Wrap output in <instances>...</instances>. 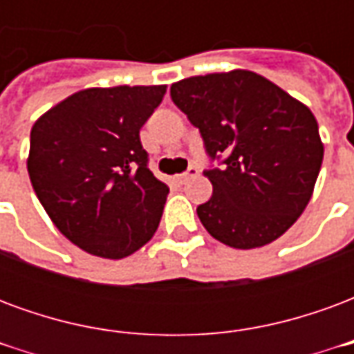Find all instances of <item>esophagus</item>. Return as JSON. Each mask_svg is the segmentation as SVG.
<instances>
[{"instance_id":"1","label":"esophagus","mask_w":354,"mask_h":354,"mask_svg":"<svg viewBox=\"0 0 354 354\" xmlns=\"http://www.w3.org/2000/svg\"><path fill=\"white\" fill-rule=\"evenodd\" d=\"M197 174H199V170L195 169V167H189L187 172H184V174H178V182H182V184H184V182H187L189 178L197 176Z\"/></svg>"}]
</instances>
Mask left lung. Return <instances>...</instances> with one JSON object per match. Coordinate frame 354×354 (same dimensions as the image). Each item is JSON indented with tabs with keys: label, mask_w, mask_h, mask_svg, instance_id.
Wrapping results in <instances>:
<instances>
[{
	"label": "left lung",
	"mask_w": 354,
	"mask_h": 354,
	"mask_svg": "<svg viewBox=\"0 0 354 354\" xmlns=\"http://www.w3.org/2000/svg\"><path fill=\"white\" fill-rule=\"evenodd\" d=\"M170 96L199 129L208 155L212 197L197 207L205 230L241 250L273 243L309 205L324 144L313 111L250 70L193 75Z\"/></svg>",
	"instance_id": "obj_1"
}]
</instances>
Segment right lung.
<instances>
[{"mask_svg": "<svg viewBox=\"0 0 354 354\" xmlns=\"http://www.w3.org/2000/svg\"><path fill=\"white\" fill-rule=\"evenodd\" d=\"M167 85L91 87L32 127L28 174L58 231L81 250L121 260L161 222L169 187L147 169L140 129Z\"/></svg>", "mask_w": 354, "mask_h": 354, "instance_id": "right-lung-1", "label": "right lung"}]
</instances>
